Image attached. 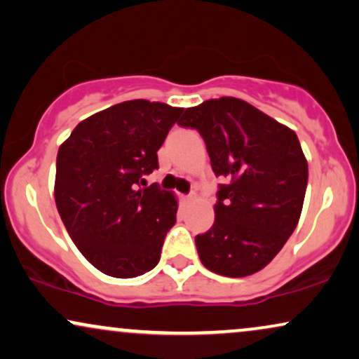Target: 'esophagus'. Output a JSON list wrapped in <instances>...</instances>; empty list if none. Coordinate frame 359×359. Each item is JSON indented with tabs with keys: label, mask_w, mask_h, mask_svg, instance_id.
Here are the masks:
<instances>
[{
	"label": "esophagus",
	"mask_w": 359,
	"mask_h": 359,
	"mask_svg": "<svg viewBox=\"0 0 359 359\" xmlns=\"http://www.w3.org/2000/svg\"><path fill=\"white\" fill-rule=\"evenodd\" d=\"M194 197H195V195H194V194L184 195V201H185V202H190V201H194Z\"/></svg>",
	"instance_id": "esophagus-1"
}]
</instances>
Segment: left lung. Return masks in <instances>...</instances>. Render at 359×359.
Returning <instances> with one entry per match:
<instances>
[{
	"instance_id": "1",
	"label": "left lung",
	"mask_w": 359,
	"mask_h": 359,
	"mask_svg": "<svg viewBox=\"0 0 359 359\" xmlns=\"http://www.w3.org/2000/svg\"><path fill=\"white\" fill-rule=\"evenodd\" d=\"M179 124L198 130L212 170L229 179L217 192L212 229L195 237L201 262L232 278L257 273L300 220L308 182L300 140L290 127L237 97L185 109Z\"/></svg>"
}]
</instances>
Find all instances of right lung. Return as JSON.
Wrapping results in <instances>:
<instances>
[{"label":"right lung","instance_id":"right-lung-1","mask_svg":"<svg viewBox=\"0 0 359 359\" xmlns=\"http://www.w3.org/2000/svg\"><path fill=\"white\" fill-rule=\"evenodd\" d=\"M182 111L146 99L116 104L79 122L59 147L57 212L79 252L102 273L134 278L161 260L177 201L157 184H140L158 169L157 151Z\"/></svg>","mask_w":359,"mask_h":359}]
</instances>
